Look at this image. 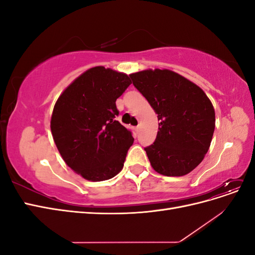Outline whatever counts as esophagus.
Masks as SVG:
<instances>
[{
  "instance_id": "obj_1",
  "label": "esophagus",
  "mask_w": 255,
  "mask_h": 255,
  "mask_svg": "<svg viewBox=\"0 0 255 255\" xmlns=\"http://www.w3.org/2000/svg\"><path fill=\"white\" fill-rule=\"evenodd\" d=\"M139 129H140L139 126H138V127H136V128H135V132H136V133H138V132H139Z\"/></svg>"
}]
</instances>
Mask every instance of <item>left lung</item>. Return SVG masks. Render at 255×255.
I'll return each instance as SVG.
<instances>
[{
	"label": "left lung",
	"mask_w": 255,
	"mask_h": 255,
	"mask_svg": "<svg viewBox=\"0 0 255 255\" xmlns=\"http://www.w3.org/2000/svg\"><path fill=\"white\" fill-rule=\"evenodd\" d=\"M159 120L156 139L144 148L152 168L182 176L201 163L215 129V110L198 85L168 69L129 74Z\"/></svg>",
	"instance_id": "left-lung-1"
}]
</instances>
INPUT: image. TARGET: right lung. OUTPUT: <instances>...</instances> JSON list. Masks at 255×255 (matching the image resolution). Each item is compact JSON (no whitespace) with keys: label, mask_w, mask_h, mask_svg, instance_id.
<instances>
[{"label":"right lung","mask_w":255,"mask_h":255,"mask_svg":"<svg viewBox=\"0 0 255 255\" xmlns=\"http://www.w3.org/2000/svg\"><path fill=\"white\" fill-rule=\"evenodd\" d=\"M130 84L128 74L97 66L76 78L54 105V142L65 163L85 180L106 181L122 170L134 138L116 120V100Z\"/></svg>","instance_id":"1"}]
</instances>
